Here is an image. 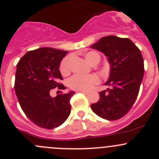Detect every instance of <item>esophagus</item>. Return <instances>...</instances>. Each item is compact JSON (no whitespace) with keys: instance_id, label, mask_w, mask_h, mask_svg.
I'll return each instance as SVG.
<instances>
[{"instance_id":"esophagus-1","label":"esophagus","mask_w":159,"mask_h":159,"mask_svg":"<svg viewBox=\"0 0 159 159\" xmlns=\"http://www.w3.org/2000/svg\"><path fill=\"white\" fill-rule=\"evenodd\" d=\"M78 92L82 93V94H89V91H78Z\"/></svg>"}]
</instances>
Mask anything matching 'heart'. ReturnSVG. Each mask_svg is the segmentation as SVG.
I'll list each match as a JSON object with an SVG mask.
<instances>
[{
    "instance_id": "heart-1",
    "label": "heart",
    "mask_w": 159,
    "mask_h": 159,
    "mask_svg": "<svg viewBox=\"0 0 159 159\" xmlns=\"http://www.w3.org/2000/svg\"><path fill=\"white\" fill-rule=\"evenodd\" d=\"M85 59L91 65H97L101 60V56L96 51H89L86 53ZM70 57H66L62 60L60 65V71L62 75H68L70 73ZM99 82L98 75L91 74L89 75H74L68 80V85L75 91H89Z\"/></svg>"
}]
</instances>
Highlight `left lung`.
Instances as JSON below:
<instances>
[{
    "label": "left lung",
    "instance_id": "1",
    "mask_svg": "<svg viewBox=\"0 0 159 159\" xmlns=\"http://www.w3.org/2000/svg\"><path fill=\"white\" fill-rule=\"evenodd\" d=\"M108 57L111 70L105 85L111 89L99 92L98 102L91 108L101 118L118 120L134 105L144 76V60L139 48L129 38L103 37L91 46Z\"/></svg>",
    "mask_w": 159,
    "mask_h": 159
}]
</instances>
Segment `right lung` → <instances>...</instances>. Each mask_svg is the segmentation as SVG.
Here are the masks:
<instances>
[{
    "instance_id": "1",
    "label": "right lung",
    "mask_w": 159,
    "mask_h": 159,
    "mask_svg": "<svg viewBox=\"0 0 159 159\" xmlns=\"http://www.w3.org/2000/svg\"><path fill=\"white\" fill-rule=\"evenodd\" d=\"M68 51L41 48L27 52L17 65L14 90L26 116L36 125L52 129L63 124L70 113L74 91L52 98L50 91L65 89L59 66Z\"/></svg>"
}]
</instances>
